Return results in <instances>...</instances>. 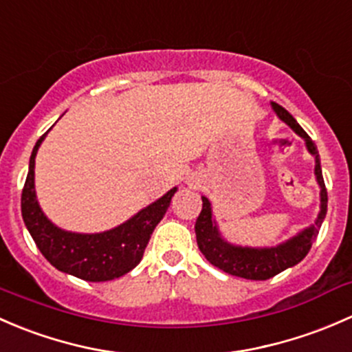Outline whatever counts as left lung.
<instances>
[{
    "instance_id": "left-lung-1",
    "label": "left lung",
    "mask_w": 352,
    "mask_h": 352,
    "mask_svg": "<svg viewBox=\"0 0 352 352\" xmlns=\"http://www.w3.org/2000/svg\"><path fill=\"white\" fill-rule=\"evenodd\" d=\"M271 104H273L274 113L280 117V120L292 126L293 132L298 133L305 140L307 149L315 157V177H317V183L320 186V212H318L315 223L298 232L295 237L288 239V241L281 242L278 245H273V248L234 245L223 241L222 235H220L217 222L212 219V203L208 201L206 197H201V212L198 215L197 223H195L198 248H200L201 254L206 257L208 263L232 274V276L256 281L270 280V278L276 276L281 271L298 264L303 257L309 254L311 242L317 239L318 230H320L322 222L325 219V213H327V190H325L324 176H322L320 157H318V151L315 147L314 140L310 139L309 133L298 125V122L283 107H280L278 103Z\"/></svg>"
}]
</instances>
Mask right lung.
Masks as SVG:
<instances>
[{
	"label": "right lung",
	"instance_id": "obj_1",
	"mask_svg": "<svg viewBox=\"0 0 352 352\" xmlns=\"http://www.w3.org/2000/svg\"><path fill=\"white\" fill-rule=\"evenodd\" d=\"M45 135L43 133L32 151L21 191V217L32 239L42 256L63 273L85 281H110L123 276L140 263L152 232L164 217L177 188L111 230L100 234L63 230L43 215L35 195V155Z\"/></svg>",
	"mask_w": 352,
	"mask_h": 352
}]
</instances>
